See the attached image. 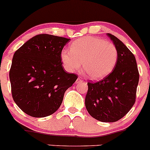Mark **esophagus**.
I'll use <instances>...</instances> for the list:
<instances>
[{"mask_svg": "<svg viewBox=\"0 0 150 150\" xmlns=\"http://www.w3.org/2000/svg\"><path fill=\"white\" fill-rule=\"evenodd\" d=\"M83 82V79L81 78V77H78V79H77L76 83H82Z\"/></svg>", "mask_w": 150, "mask_h": 150, "instance_id": "esophagus-1", "label": "esophagus"}]
</instances>
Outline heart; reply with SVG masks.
Returning a JSON list of instances; mask_svg holds the SVG:
<instances>
[{"mask_svg": "<svg viewBox=\"0 0 150 150\" xmlns=\"http://www.w3.org/2000/svg\"><path fill=\"white\" fill-rule=\"evenodd\" d=\"M118 51L113 43L97 37L86 36L75 40L70 50L63 49L61 59L69 72L80 69L91 80H100L108 75L117 64Z\"/></svg>", "mask_w": 150, "mask_h": 150, "instance_id": "b5f03b06", "label": "heart"}]
</instances>
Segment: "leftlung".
<instances>
[{
    "instance_id": "left-lung-1",
    "label": "left lung",
    "mask_w": 150,
    "mask_h": 150,
    "mask_svg": "<svg viewBox=\"0 0 150 150\" xmlns=\"http://www.w3.org/2000/svg\"><path fill=\"white\" fill-rule=\"evenodd\" d=\"M107 35L118 51L117 64L102 80L88 83L85 104L93 118L112 122L123 117L135 103L139 73L132 52L115 36Z\"/></svg>"
}]
</instances>
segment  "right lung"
Returning a JSON list of instances; mask_svg holds the SVG:
<instances>
[{"label":"right lung","instance_id":"right-lung-1","mask_svg":"<svg viewBox=\"0 0 150 150\" xmlns=\"http://www.w3.org/2000/svg\"><path fill=\"white\" fill-rule=\"evenodd\" d=\"M70 39L48 34L34 36L14 53L9 71L11 94L28 115L43 117L55 112L66 90L78 78L62 67L61 52Z\"/></svg>","mask_w":150,"mask_h":150}]
</instances>
